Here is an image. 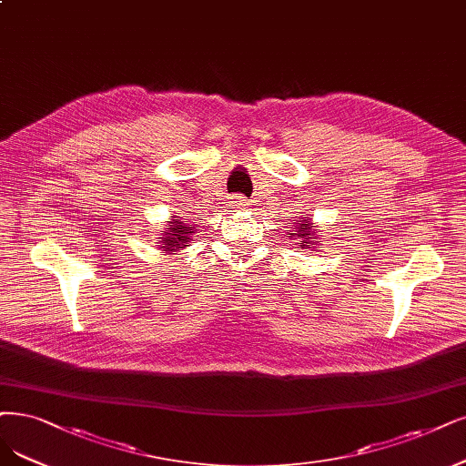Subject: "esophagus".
<instances>
[{
    "label": "esophagus",
    "instance_id": "34e87169",
    "mask_svg": "<svg viewBox=\"0 0 466 466\" xmlns=\"http://www.w3.org/2000/svg\"><path fill=\"white\" fill-rule=\"evenodd\" d=\"M230 205L238 207V209H244V207L249 205V201H248L244 196H232V198H230Z\"/></svg>",
    "mask_w": 466,
    "mask_h": 466
}]
</instances>
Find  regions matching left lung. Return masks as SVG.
Instances as JSON below:
<instances>
[{"label": "left lung", "mask_w": 466, "mask_h": 466, "mask_svg": "<svg viewBox=\"0 0 466 466\" xmlns=\"http://www.w3.org/2000/svg\"><path fill=\"white\" fill-rule=\"evenodd\" d=\"M289 239H298L294 246H299V249L315 251L319 242H317V230L313 228L311 218L305 217V220H298L296 228L289 232Z\"/></svg>", "instance_id": "1"}]
</instances>
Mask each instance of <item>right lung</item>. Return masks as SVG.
Returning <instances> with one entry per match:
<instances>
[{"label":"right lung","instance_id":"right-lung-1","mask_svg":"<svg viewBox=\"0 0 466 466\" xmlns=\"http://www.w3.org/2000/svg\"><path fill=\"white\" fill-rule=\"evenodd\" d=\"M199 227L196 224H187V220H182L180 217H172L168 220V228L159 238V249L163 253H175L184 249L187 244H194V234Z\"/></svg>","mask_w":466,"mask_h":466}]
</instances>
